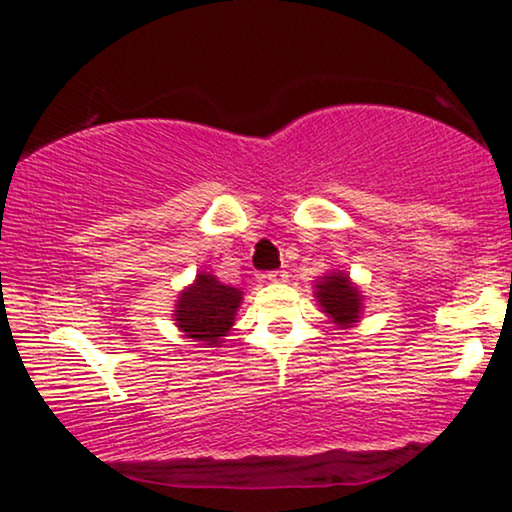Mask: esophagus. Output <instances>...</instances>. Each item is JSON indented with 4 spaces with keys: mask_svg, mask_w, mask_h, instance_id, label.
Returning a JSON list of instances; mask_svg holds the SVG:
<instances>
[{
    "mask_svg": "<svg viewBox=\"0 0 512 512\" xmlns=\"http://www.w3.org/2000/svg\"><path fill=\"white\" fill-rule=\"evenodd\" d=\"M286 272L284 270H272V272H265L263 275V279H268V282H272V284H279V282H286Z\"/></svg>",
    "mask_w": 512,
    "mask_h": 512,
    "instance_id": "esophagus-1",
    "label": "esophagus"
}]
</instances>
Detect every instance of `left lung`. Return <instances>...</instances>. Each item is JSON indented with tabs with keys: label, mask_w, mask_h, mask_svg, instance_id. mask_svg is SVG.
I'll return each instance as SVG.
<instances>
[{
	"label": "left lung",
	"mask_w": 512,
	"mask_h": 512,
	"mask_svg": "<svg viewBox=\"0 0 512 512\" xmlns=\"http://www.w3.org/2000/svg\"><path fill=\"white\" fill-rule=\"evenodd\" d=\"M314 298L328 321L338 328H352L361 321L363 293L345 270H328L314 282Z\"/></svg>",
	"instance_id": "left-lung-1"
}]
</instances>
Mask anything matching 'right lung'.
<instances>
[{"instance_id": "add662e5", "label": "right lung", "mask_w": 512, "mask_h": 512, "mask_svg": "<svg viewBox=\"0 0 512 512\" xmlns=\"http://www.w3.org/2000/svg\"><path fill=\"white\" fill-rule=\"evenodd\" d=\"M242 300L244 291L221 284L212 272H198L193 284L179 293L172 319L184 338L205 347H221L235 324Z\"/></svg>"}]
</instances>
